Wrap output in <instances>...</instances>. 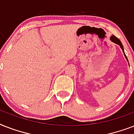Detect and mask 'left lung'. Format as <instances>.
Instances as JSON below:
<instances>
[{
    "mask_svg": "<svg viewBox=\"0 0 134 134\" xmlns=\"http://www.w3.org/2000/svg\"><path fill=\"white\" fill-rule=\"evenodd\" d=\"M110 41H111V42H113L115 43V44H118V45H119V46H120V47L122 48V50L123 53H124V55H125V58L127 59V62L129 63V61H128V59H127V56H126V55H125V51H124V48H123V45H122V42H120V40L118 38H117L115 36V35H113V36L110 37ZM128 64H129V63H128Z\"/></svg>",
    "mask_w": 134,
    "mask_h": 134,
    "instance_id": "8db88e82",
    "label": "left lung"
}]
</instances>
